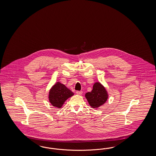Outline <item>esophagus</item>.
Listing matches in <instances>:
<instances>
[{"label":"esophagus","mask_w":156,"mask_h":156,"mask_svg":"<svg viewBox=\"0 0 156 156\" xmlns=\"http://www.w3.org/2000/svg\"><path fill=\"white\" fill-rule=\"evenodd\" d=\"M83 93L82 91H76V94L78 95H81Z\"/></svg>","instance_id":"esophagus-1"}]
</instances>
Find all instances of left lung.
<instances>
[{
    "instance_id": "obj_1",
    "label": "left lung",
    "mask_w": 156,
    "mask_h": 156,
    "mask_svg": "<svg viewBox=\"0 0 156 156\" xmlns=\"http://www.w3.org/2000/svg\"><path fill=\"white\" fill-rule=\"evenodd\" d=\"M85 97L92 108L97 109L103 105L108 98V91L100 82H95L91 92L86 93Z\"/></svg>"
}]
</instances>
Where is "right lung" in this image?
<instances>
[{
    "mask_svg": "<svg viewBox=\"0 0 156 156\" xmlns=\"http://www.w3.org/2000/svg\"><path fill=\"white\" fill-rule=\"evenodd\" d=\"M73 95L74 93L65 85L58 82L49 91L48 99L53 106L60 109L66 100Z\"/></svg>",
    "mask_w": 156,
    "mask_h": 156,
    "instance_id": "right-lung-1",
    "label": "right lung"
}]
</instances>
